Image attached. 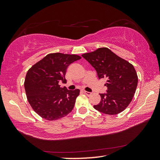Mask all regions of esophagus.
<instances>
[{
	"label": "esophagus",
	"mask_w": 160,
	"mask_h": 160,
	"mask_svg": "<svg viewBox=\"0 0 160 160\" xmlns=\"http://www.w3.org/2000/svg\"><path fill=\"white\" fill-rule=\"evenodd\" d=\"M84 93L87 95V96H90L92 94V93H91V92H89V91H84Z\"/></svg>",
	"instance_id": "34e87169"
}]
</instances>
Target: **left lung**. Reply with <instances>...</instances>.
Segmentation results:
<instances>
[{
  "mask_svg": "<svg viewBox=\"0 0 160 160\" xmlns=\"http://www.w3.org/2000/svg\"><path fill=\"white\" fill-rule=\"evenodd\" d=\"M96 69L98 78H106L107 93H100V103L95 109L107 115H116L127 108L134 96L138 82L132 64L107 47L82 55Z\"/></svg>",
  "mask_w": 160,
  "mask_h": 160,
  "instance_id": "obj_1",
  "label": "left lung"
}]
</instances>
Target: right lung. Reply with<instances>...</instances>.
Here are the masks:
<instances>
[{
  "instance_id": "obj_1",
  "label": "right lung",
  "mask_w": 160,
  "mask_h": 160,
  "mask_svg": "<svg viewBox=\"0 0 160 160\" xmlns=\"http://www.w3.org/2000/svg\"><path fill=\"white\" fill-rule=\"evenodd\" d=\"M80 58L76 54L49 53L28 70L24 82L27 98L40 117L57 120L72 111L80 90H67L59 82L66 83L68 66Z\"/></svg>"
}]
</instances>
